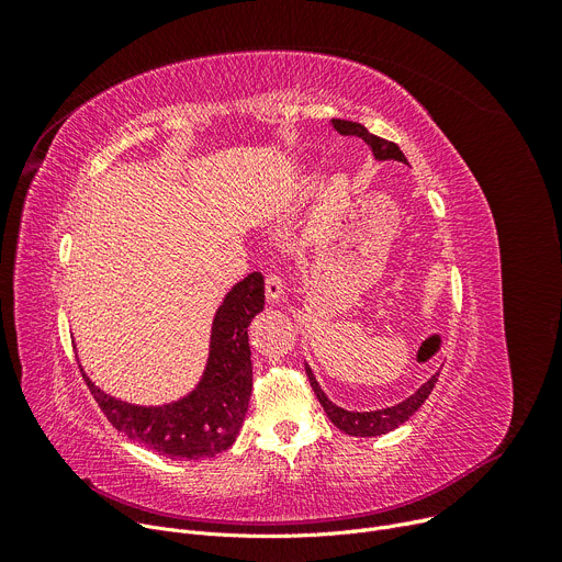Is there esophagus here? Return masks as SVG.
<instances>
[{"label":"esophagus","instance_id":"obj_1","mask_svg":"<svg viewBox=\"0 0 562 562\" xmlns=\"http://www.w3.org/2000/svg\"><path fill=\"white\" fill-rule=\"evenodd\" d=\"M284 296V284H282V278L276 276V273H269L266 276V301L269 303H280Z\"/></svg>","mask_w":562,"mask_h":562}]
</instances>
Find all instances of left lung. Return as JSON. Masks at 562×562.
<instances>
[{
	"label": "left lung",
	"instance_id": "1",
	"mask_svg": "<svg viewBox=\"0 0 562 562\" xmlns=\"http://www.w3.org/2000/svg\"><path fill=\"white\" fill-rule=\"evenodd\" d=\"M333 127L341 134V136H358L362 138L373 153V159L375 161H401V164H407L405 155L401 153V147L392 140H385L380 138L375 134H371L364 125L360 123H350V121H339V117H335L333 121ZM305 373L310 378V385L318 398V403L323 405V409H326L328 419L339 428L344 430L346 435H352V437H375V435H385L394 428H398L401 424H405L415 412L424 405V401L428 398V394L432 392L435 382H437V375H430V380H426L424 385L407 396L405 401L392 405V407H380V409H369V412H356V409H346V407H339L337 403H333L326 392L321 390L318 380L314 375V371L310 369V364L305 362Z\"/></svg>",
	"mask_w": 562,
	"mask_h": 562
}]
</instances>
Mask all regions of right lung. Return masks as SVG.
Returning <instances> with one entry per match:
<instances>
[{"label":"right lung","instance_id":"obj_1","mask_svg":"<svg viewBox=\"0 0 562 562\" xmlns=\"http://www.w3.org/2000/svg\"><path fill=\"white\" fill-rule=\"evenodd\" d=\"M261 310L263 276L255 271L225 293L212 321L202 378L177 401L127 403L100 390L83 369L81 375L113 428L138 445L172 460L214 458L234 445L246 419L252 392L248 326Z\"/></svg>","mask_w":562,"mask_h":562}]
</instances>
